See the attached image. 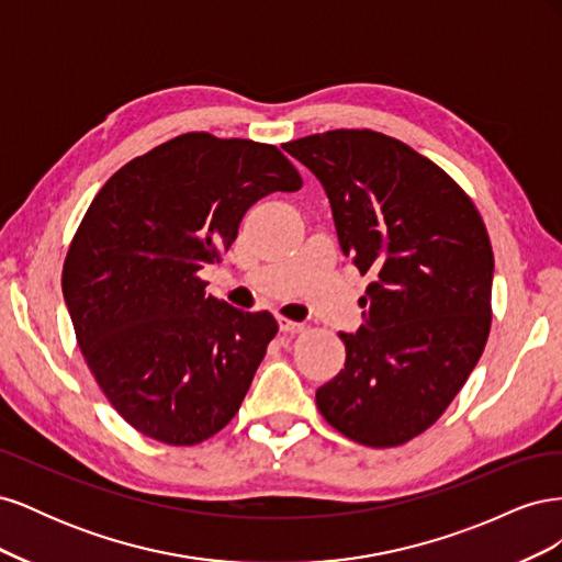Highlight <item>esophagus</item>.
Here are the masks:
<instances>
[{
	"instance_id": "34e87169",
	"label": "esophagus",
	"mask_w": 562,
	"mask_h": 562,
	"mask_svg": "<svg viewBox=\"0 0 562 562\" xmlns=\"http://www.w3.org/2000/svg\"><path fill=\"white\" fill-rule=\"evenodd\" d=\"M279 328H281V333L295 335V333L304 330V323H297V321H291V318H285V316H279Z\"/></svg>"
}]
</instances>
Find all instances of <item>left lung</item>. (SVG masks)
<instances>
[{
  "instance_id": "obj_1",
  "label": "left lung",
  "mask_w": 562,
  "mask_h": 562,
  "mask_svg": "<svg viewBox=\"0 0 562 562\" xmlns=\"http://www.w3.org/2000/svg\"><path fill=\"white\" fill-rule=\"evenodd\" d=\"M328 194L339 248L372 281L345 370L316 391L333 429L394 448L448 411L492 323L490 236L471 196L413 147L370 128L285 143Z\"/></svg>"
}]
</instances>
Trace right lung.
<instances>
[{"mask_svg":"<svg viewBox=\"0 0 562 562\" xmlns=\"http://www.w3.org/2000/svg\"><path fill=\"white\" fill-rule=\"evenodd\" d=\"M302 178L274 145L182 133L103 184L63 265V295L98 386L135 431L196 446L239 413L269 312L206 295L199 277L229 250L246 211Z\"/></svg>","mask_w":562,"mask_h":562,"instance_id":"1","label":"right lung"}]
</instances>
